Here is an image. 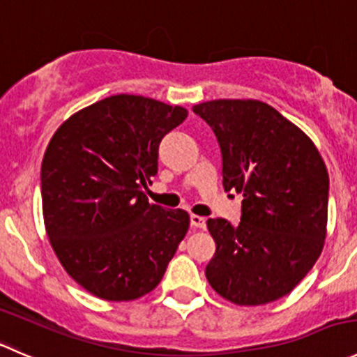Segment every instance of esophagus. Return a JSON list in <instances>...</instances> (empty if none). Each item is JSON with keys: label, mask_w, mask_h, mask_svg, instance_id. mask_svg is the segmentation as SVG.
<instances>
[{"label": "esophagus", "mask_w": 357, "mask_h": 357, "mask_svg": "<svg viewBox=\"0 0 357 357\" xmlns=\"http://www.w3.org/2000/svg\"><path fill=\"white\" fill-rule=\"evenodd\" d=\"M190 227L194 229H204L206 227V220L199 215H190Z\"/></svg>", "instance_id": "34e87169"}]
</instances>
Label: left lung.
<instances>
[{
	"label": "left lung",
	"instance_id": "obj_1",
	"mask_svg": "<svg viewBox=\"0 0 357 357\" xmlns=\"http://www.w3.org/2000/svg\"><path fill=\"white\" fill-rule=\"evenodd\" d=\"M192 111L213 130L225 190L243 192L241 220L208 218L215 255L206 280L238 305L290 294L326 236L330 178L312 140L260 100H210Z\"/></svg>",
	"mask_w": 357,
	"mask_h": 357
}]
</instances>
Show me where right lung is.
Returning a JSON list of instances; mask_svg holds the SVG:
<instances>
[{"instance_id": "add662e5", "label": "right lung", "mask_w": 357, "mask_h": 357, "mask_svg": "<svg viewBox=\"0 0 357 357\" xmlns=\"http://www.w3.org/2000/svg\"><path fill=\"white\" fill-rule=\"evenodd\" d=\"M185 118L178 105L121 93L81 109L52 137L41 163L45 227L67 274L95 297L153 291L185 236L187 211L144 194L161 140Z\"/></svg>"}]
</instances>
